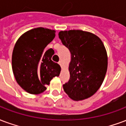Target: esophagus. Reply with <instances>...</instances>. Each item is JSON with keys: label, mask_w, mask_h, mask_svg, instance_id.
<instances>
[{"label": "esophagus", "mask_w": 126, "mask_h": 126, "mask_svg": "<svg viewBox=\"0 0 126 126\" xmlns=\"http://www.w3.org/2000/svg\"><path fill=\"white\" fill-rule=\"evenodd\" d=\"M58 63H59V65H60L61 67H62V65H63L62 64H63V63H62V61H59Z\"/></svg>", "instance_id": "1"}]
</instances>
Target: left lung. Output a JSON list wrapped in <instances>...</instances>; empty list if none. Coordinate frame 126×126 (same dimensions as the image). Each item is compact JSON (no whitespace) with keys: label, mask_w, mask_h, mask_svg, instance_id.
Here are the masks:
<instances>
[{"label":"left lung","mask_w":126,"mask_h":126,"mask_svg":"<svg viewBox=\"0 0 126 126\" xmlns=\"http://www.w3.org/2000/svg\"><path fill=\"white\" fill-rule=\"evenodd\" d=\"M71 60L70 79L63 85L68 96L75 101L92 96L102 84L108 69V55L103 42L95 34L81 30L59 32Z\"/></svg>","instance_id":"8db88e82"}]
</instances>
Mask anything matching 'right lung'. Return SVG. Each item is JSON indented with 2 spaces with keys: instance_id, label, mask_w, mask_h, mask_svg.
Returning <instances> with one entry per match:
<instances>
[{
  "instance_id": "1",
  "label": "right lung",
  "mask_w": 126,
  "mask_h": 126,
  "mask_svg": "<svg viewBox=\"0 0 126 126\" xmlns=\"http://www.w3.org/2000/svg\"><path fill=\"white\" fill-rule=\"evenodd\" d=\"M55 33L54 30L35 28L25 32L16 42L12 55L13 71L18 84L29 94L45 91V85L60 74V65L51 60L53 50L44 53Z\"/></svg>"
}]
</instances>
